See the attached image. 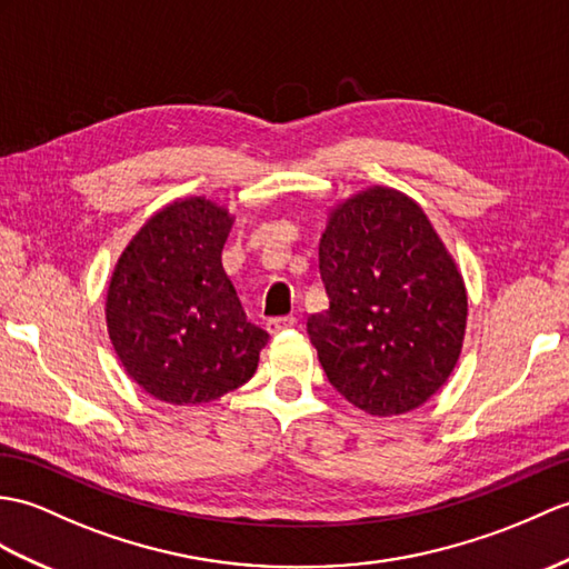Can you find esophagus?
<instances>
[{
  "label": "esophagus",
  "mask_w": 569,
  "mask_h": 569,
  "mask_svg": "<svg viewBox=\"0 0 569 569\" xmlns=\"http://www.w3.org/2000/svg\"><path fill=\"white\" fill-rule=\"evenodd\" d=\"M298 320L293 315H286V317H271V320L267 322V329H269V335H279V332H283V329H290L293 327Z\"/></svg>",
  "instance_id": "34e87169"
}]
</instances>
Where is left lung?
I'll use <instances>...</instances> for the list:
<instances>
[{
  "instance_id": "8db88e82",
  "label": "left lung",
  "mask_w": 569,
  "mask_h": 569,
  "mask_svg": "<svg viewBox=\"0 0 569 569\" xmlns=\"http://www.w3.org/2000/svg\"><path fill=\"white\" fill-rule=\"evenodd\" d=\"M320 273L329 310L308 335L329 382L373 417L425 405L458 363L468 293L421 206L390 187L335 206Z\"/></svg>"
}]
</instances>
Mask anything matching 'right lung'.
Returning a JSON list of instances; mask_svg holds the SVG:
<instances>
[{"label": "right lung", "mask_w": 569, "mask_h": 569, "mask_svg": "<svg viewBox=\"0 0 569 569\" xmlns=\"http://www.w3.org/2000/svg\"><path fill=\"white\" fill-rule=\"evenodd\" d=\"M234 218L203 196L179 198L118 257L106 327L126 373L169 405H203L254 376L269 335L247 322L222 269Z\"/></svg>", "instance_id": "1"}]
</instances>
